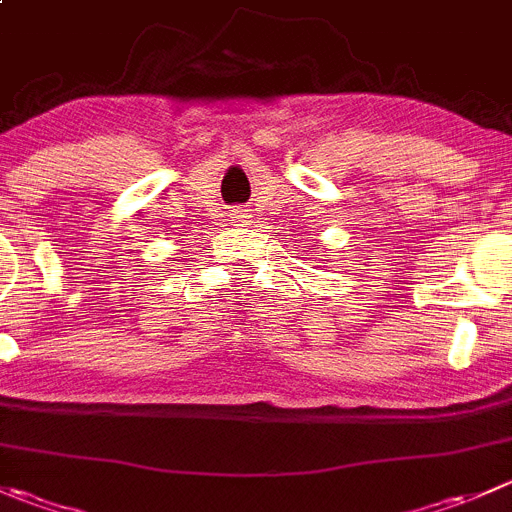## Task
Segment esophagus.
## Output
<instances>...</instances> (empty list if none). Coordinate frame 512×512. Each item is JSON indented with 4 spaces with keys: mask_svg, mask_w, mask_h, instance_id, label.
<instances>
[{
    "mask_svg": "<svg viewBox=\"0 0 512 512\" xmlns=\"http://www.w3.org/2000/svg\"><path fill=\"white\" fill-rule=\"evenodd\" d=\"M237 220H240V217H237Z\"/></svg>",
    "mask_w": 512,
    "mask_h": 512,
    "instance_id": "34e87169",
    "label": "esophagus"
}]
</instances>
